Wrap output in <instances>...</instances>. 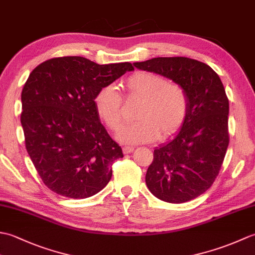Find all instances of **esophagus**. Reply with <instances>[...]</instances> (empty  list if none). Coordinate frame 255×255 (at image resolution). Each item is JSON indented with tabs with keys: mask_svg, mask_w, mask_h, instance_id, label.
I'll return each instance as SVG.
<instances>
[{
	"mask_svg": "<svg viewBox=\"0 0 255 255\" xmlns=\"http://www.w3.org/2000/svg\"><path fill=\"white\" fill-rule=\"evenodd\" d=\"M133 150H134L133 147H124V148H123V152H124L125 154H128V153H131Z\"/></svg>",
	"mask_w": 255,
	"mask_h": 255,
	"instance_id": "esophagus-1",
	"label": "esophagus"
}]
</instances>
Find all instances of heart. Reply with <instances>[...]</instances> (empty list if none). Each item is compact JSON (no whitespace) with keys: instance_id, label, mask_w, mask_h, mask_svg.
I'll list each match as a JSON object with an SVG mask.
<instances>
[{"instance_id":"1","label":"heart","mask_w":255,"mask_h":255,"mask_svg":"<svg viewBox=\"0 0 255 255\" xmlns=\"http://www.w3.org/2000/svg\"><path fill=\"white\" fill-rule=\"evenodd\" d=\"M128 101H140L136 122L124 129L118 139L124 143L165 140L182 128L188 113V96L183 86L160 74L137 71L125 80ZM96 114L108 129L117 132L125 123L123 97L114 85H105L94 96Z\"/></svg>"}]
</instances>
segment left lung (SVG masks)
Masks as SVG:
<instances>
[{"label":"left lung","mask_w":255,"mask_h":255,"mask_svg":"<svg viewBox=\"0 0 255 255\" xmlns=\"http://www.w3.org/2000/svg\"><path fill=\"white\" fill-rule=\"evenodd\" d=\"M133 66L185 89L188 113L177 136L156 148L148 167L149 191L163 202L181 204L213 185L229 144V100L219 75L208 64L185 57H159Z\"/></svg>","instance_id":"left-lung-1"}]
</instances>
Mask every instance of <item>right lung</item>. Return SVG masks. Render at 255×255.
Masks as SVG:
<instances>
[{
    "label": "right lung",
    "mask_w": 255,
    "mask_h": 255,
    "mask_svg": "<svg viewBox=\"0 0 255 255\" xmlns=\"http://www.w3.org/2000/svg\"><path fill=\"white\" fill-rule=\"evenodd\" d=\"M131 70L129 62L59 57L29 74L21 91L20 123L32 164L52 192L88 198L110 182L114 161L124 154L100 122L94 96Z\"/></svg>",
    "instance_id": "add662e5"
}]
</instances>
